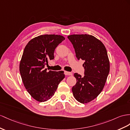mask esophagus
<instances>
[{"label":"esophagus","mask_w":130,"mask_h":130,"mask_svg":"<svg viewBox=\"0 0 130 130\" xmlns=\"http://www.w3.org/2000/svg\"><path fill=\"white\" fill-rule=\"evenodd\" d=\"M65 75H68V76H71L72 75V74L71 72H68V71H65Z\"/></svg>","instance_id":"1"}]
</instances>
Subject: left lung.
<instances>
[{
  "label": "left lung",
  "instance_id": "obj_1",
  "mask_svg": "<svg viewBox=\"0 0 130 130\" xmlns=\"http://www.w3.org/2000/svg\"><path fill=\"white\" fill-rule=\"evenodd\" d=\"M75 49L76 58L85 61V76L75 73L76 84L72 88L75 98L81 103L91 102L101 93L110 71L108 53L103 43L89 35L68 37Z\"/></svg>",
  "mask_w": 130,
  "mask_h": 130
}]
</instances>
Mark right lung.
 Masks as SVG:
<instances>
[{
  "mask_svg": "<svg viewBox=\"0 0 130 130\" xmlns=\"http://www.w3.org/2000/svg\"><path fill=\"white\" fill-rule=\"evenodd\" d=\"M65 38L60 35H44L32 39L26 45L20 63V72L28 93L37 101L44 102L54 94L64 71H46L45 65L54 58V51Z\"/></svg>",
  "mask_w": 130,
  "mask_h": 130,
  "instance_id": "obj_1",
  "label": "right lung"
}]
</instances>
